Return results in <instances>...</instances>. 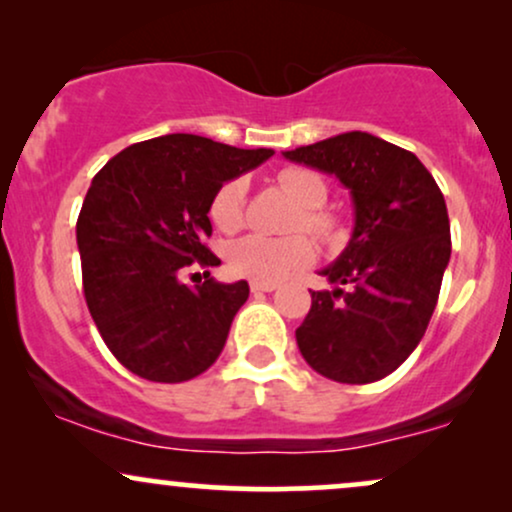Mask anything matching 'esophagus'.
Returning a JSON list of instances; mask_svg holds the SVG:
<instances>
[{"mask_svg":"<svg viewBox=\"0 0 512 512\" xmlns=\"http://www.w3.org/2000/svg\"><path fill=\"white\" fill-rule=\"evenodd\" d=\"M279 289V284L276 281H250V291L252 293H269V291H276Z\"/></svg>","mask_w":512,"mask_h":512,"instance_id":"1","label":"esophagus"}]
</instances>
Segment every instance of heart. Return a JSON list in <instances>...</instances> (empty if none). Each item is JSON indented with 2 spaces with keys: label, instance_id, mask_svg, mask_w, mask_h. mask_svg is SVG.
I'll return each mask as SVG.
<instances>
[{
  "label": "heart",
  "instance_id": "heart-1",
  "mask_svg": "<svg viewBox=\"0 0 512 512\" xmlns=\"http://www.w3.org/2000/svg\"><path fill=\"white\" fill-rule=\"evenodd\" d=\"M281 190L291 199H296L298 214L293 228L296 231H310L327 243H337L342 238V228L330 211L320 209L327 202V185L315 170L308 168H284L276 175ZM245 185L243 178L226 180L219 190L214 192L209 204V216L221 228L223 233L238 231L245 223ZM315 260L313 240L303 233L286 238H269L252 233L231 243L226 252V262L233 274L248 276L255 281H279L296 269L308 267Z\"/></svg>",
  "mask_w": 512,
  "mask_h": 512
}]
</instances>
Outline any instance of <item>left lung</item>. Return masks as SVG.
Segmentation results:
<instances>
[{
    "mask_svg": "<svg viewBox=\"0 0 512 512\" xmlns=\"http://www.w3.org/2000/svg\"><path fill=\"white\" fill-rule=\"evenodd\" d=\"M284 156L337 175L356 214L346 250L320 272L334 291L310 293L298 349L337 383L383 380L419 346L436 310L450 262L443 192L411 151L368 132L337 134Z\"/></svg>",
    "mask_w": 512,
    "mask_h": 512,
    "instance_id": "8db88e82",
    "label": "left lung"
}]
</instances>
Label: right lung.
<instances>
[{
	"label": "right lung",
	"mask_w": 512,
	"mask_h": 512,
	"mask_svg": "<svg viewBox=\"0 0 512 512\" xmlns=\"http://www.w3.org/2000/svg\"><path fill=\"white\" fill-rule=\"evenodd\" d=\"M197 134L127 146L98 170L76 221L88 313L105 346L151 383H185L221 354L248 281L187 286V267L221 264L204 240L226 180L272 156Z\"/></svg>",
	"instance_id": "obj_1"
}]
</instances>
